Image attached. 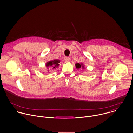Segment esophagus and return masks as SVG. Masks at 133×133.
<instances>
[{"mask_svg":"<svg viewBox=\"0 0 133 133\" xmlns=\"http://www.w3.org/2000/svg\"><path fill=\"white\" fill-rule=\"evenodd\" d=\"M70 58L69 57L66 56V57H65V61L66 62H69L70 61Z\"/></svg>","mask_w":133,"mask_h":133,"instance_id":"esophagus-1","label":"esophagus"}]
</instances>
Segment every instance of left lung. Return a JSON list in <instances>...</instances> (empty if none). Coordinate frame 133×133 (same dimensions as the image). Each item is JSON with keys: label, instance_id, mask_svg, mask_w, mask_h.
Listing matches in <instances>:
<instances>
[{"label": "left lung", "instance_id": "1", "mask_svg": "<svg viewBox=\"0 0 133 133\" xmlns=\"http://www.w3.org/2000/svg\"><path fill=\"white\" fill-rule=\"evenodd\" d=\"M75 65H76V68L79 69V68H81V67H82V68H84V66L82 64H80L79 63H77Z\"/></svg>", "mask_w": 133, "mask_h": 133}]
</instances>
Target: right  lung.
<instances>
[{
  "label": "right lung",
  "mask_w": 133,
  "mask_h": 133,
  "mask_svg": "<svg viewBox=\"0 0 133 133\" xmlns=\"http://www.w3.org/2000/svg\"><path fill=\"white\" fill-rule=\"evenodd\" d=\"M59 63H60V61L57 59L51 61L47 63L46 67H47V68H55L56 67H58L59 66Z\"/></svg>",
  "instance_id": "1"
}]
</instances>
